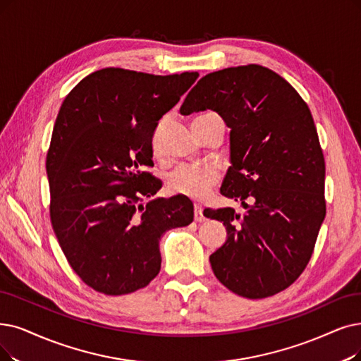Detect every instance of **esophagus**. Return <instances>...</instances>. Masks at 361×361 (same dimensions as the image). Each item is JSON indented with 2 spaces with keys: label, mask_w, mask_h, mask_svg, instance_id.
I'll list each match as a JSON object with an SVG mask.
<instances>
[{
  "label": "esophagus",
  "mask_w": 361,
  "mask_h": 361,
  "mask_svg": "<svg viewBox=\"0 0 361 361\" xmlns=\"http://www.w3.org/2000/svg\"><path fill=\"white\" fill-rule=\"evenodd\" d=\"M194 219L197 222H204L206 221V216L203 213V207H201L200 204L194 206Z\"/></svg>",
  "instance_id": "1"
}]
</instances>
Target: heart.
<instances>
[{
    "instance_id": "heart-1",
    "label": "heart",
    "mask_w": 361,
    "mask_h": 361,
    "mask_svg": "<svg viewBox=\"0 0 361 361\" xmlns=\"http://www.w3.org/2000/svg\"><path fill=\"white\" fill-rule=\"evenodd\" d=\"M216 114H206L201 117ZM219 178V173L212 166H180L169 176V190L173 194L185 195L188 198L204 197L210 186H213Z\"/></svg>"
}]
</instances>
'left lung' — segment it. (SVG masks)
Masks as SVG:
<instances>
[{
    "label": "left lung",
    "instance_id": "1",
    "mask_svg": "<svg viewBox=\"0 0 361 361\" xmlns=\"http://www.w3.org/2000/svg\"><path fill=\"white\" fill-rule=\"evenodd\" d=\"M207 109L231 128L221 194L246 209L204 210L226 228V241L210 255L212 269L243 298L272 296L305 269L326 216V166L311 111L289 82L261 65L201 78L180 114Z\"/></svg>",
    "mask_w": 361,
    "mask_h": 361
}]
</instances>
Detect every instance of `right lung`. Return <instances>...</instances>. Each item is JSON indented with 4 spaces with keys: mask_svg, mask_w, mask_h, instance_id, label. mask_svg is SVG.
Returning <instances> with one entry per match:
<instances>
[{
    "mask_svg": "<svg viewBox=\"0 0 361 361\" xmlns=\"http://www.w3.org/2000/svg\"><path fill=\"white\" fill-rule=\"evenodd\" d=\"M197 78L105 68L82 78L57 114L46 161L50 219L69 265L96 292L148 286L161 268V235L194 219L188 197L151 200L161 180L145 166H154L158 121Z\"/></svg>",
    "mask_w": 361,
    "mask_h": 361,
    "instance_id": "obj_1",
    "label": "right lung"
}]
</instances>
